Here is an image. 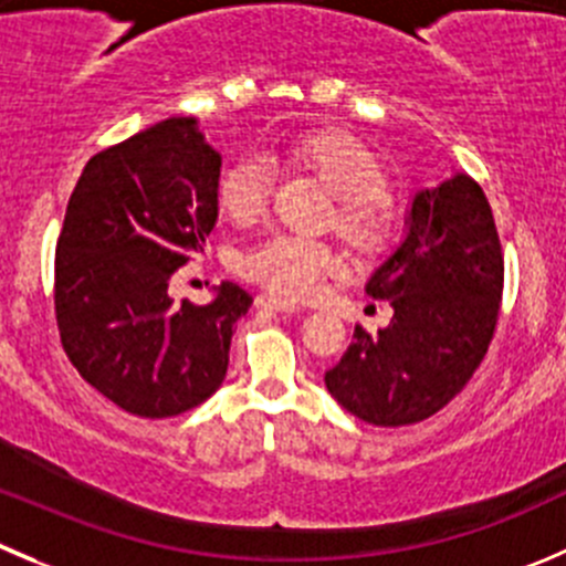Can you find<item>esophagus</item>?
Wrapping results in <instances>:
<instances>
[{"mask_svg":"<svg viewBox=\"0 0 566 566\" xmlns=\"http://www.w3.org/2000/svg\"><path fill=\"white\" fill-rule=\"evenodd\" d=\"M256 306L273 312H301L298 304H290V301L279 298V295H256Z\"/></svg>","mask_w":566,"mask_h":566,"instance_id":"obj_1","label":"esophagus"}]
</instances>
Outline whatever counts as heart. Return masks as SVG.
I'll return each mask as SVG.
<instances>
[{
    "instance_id": "heart-1",
    "label": "heart",
    "mask_w": 566,
    "mask_h": 566,
    "mask_svg": "<svg viewBox=\"0 0 566 566\" xmlns=\"http://www.w3.org/2000/svg\"><path fill=\"white\" fill-rule=\"evenodd\" d=\"M290 151L337 193V223L356 245L370 249L387 232L384 168L367 146L345 132L323 129L295 137ZM273 174L265 157L238 160L218 185V205L232 221L254 223L268 210ZM343 268L337 251L306 234L276 232L240 256V273L282 298H310L323 279Z\"/></svg>"
}]
</instances>
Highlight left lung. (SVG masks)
<instances>
[{
  "mask_svg": "<svg viewBox=\"0 0 566 566\" xmlns=\"http://www.w3.org/2000/svg\"><path fill=\"white\" fill-rule=\"evenodd\" d=\"M406 232L365 293L389 301L378 334L354 343L326 373L332 398L373 426H409L440 411L473 378L492 343L503 256L484 190L464 171L411 193Z\"/></svg>",
  "mask_w": 566,
  "mask_h": 566,
  "instance_id": "left-lung-1",
  "label": "left lung"
}]
</instances>
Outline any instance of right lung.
I'll return each instance as SVG.
<instances>
[{
  "label": "right lung",
  "mask_w": 566,
  "mask_h": 566,
  "mask_svg": "<svg viewBox=\"0 0 566 566\" xmlns=\"http://www.w3.org/2000/svg\"><path fill=\"white\" fill-rule=\"evenodd\" d=\"M221 155L179 115L91 157L65 210L54 310L71 365L137 417H174L223 384L232 328L251 295L221 282L212 301L174 304L171 276L218 221Z\"/></svg>",
  "instance_id": "right-lung-1"
}]
</instances>
